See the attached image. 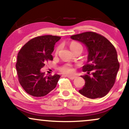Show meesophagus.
Returning a JSON list of instances; mask_svg holds the SVG:
<instances>
[{
  "mask_svg": "<svg viewBox=\"0 0 129 129\" xmlns=\"http://www.w3.org/2000/svg\"><path fill=\"white\" fill-rule=\"evenodd\" d=\"M66 76L68 77V78L70 79H74L75 78H76V76H73V75H66Z\"/></svg>",
  "mask_w": 129,
  "mask_h": 129,
  "instance_id": "esophagus-1",
  "label": "esophagus"
}]
</instances>
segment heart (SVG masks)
I'll return each mask as SVG.
<instances>
[{"label":"heart","mask_w":129,"mask_h":129,"mask_svg":"<svg viewBox=\"0 0 129 129\" xmlns=\"http://www.w3.org/2000/svg\"><path fill=\"white\" fill-rule=\"evenodd\" d=\"M70 48L71 50L73 51L74 50L77 49V48H82V47L81 44H79V43L76 42H72L70 44ZM59 50V47H58V48H57L56 51H58ZM60 70L64 73H72V72H73V69L70 64L67 63V64H66L64 65V66H63L62 67H61L60 68Z\"/></svg>","instance_id":"heart-1"}]
</instances>
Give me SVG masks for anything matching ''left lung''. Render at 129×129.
I'll return each mask as SVG.
<instances>
[{"label": "left lung", "mask_w": 129, "mask_h": 129, "mask_svg": "<svg viewBox=\"0 0 129 129\" xmlns=\"http://www.w3.org/2000/svg\"><path fill=\"white\" fill-rule=\"evenodd\" d=\"M70 38L84 44L88 51L87 64L82 67L87 75L81 76L85 85L79 92L90 99L104 97L113 86L119 69L116 49L105 37L94 32L82 33Z\"/></svg>", "instance_id": "obj_1"}]
</instances>
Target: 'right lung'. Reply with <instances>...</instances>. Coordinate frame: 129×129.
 Returning <instances> with one entry per match:
<instances>
[{"mask_svg": "<svg viewBox=\"0 0 129 129\" xmlns=\"http://www.w3.org/2000/svg\"><path fill=\"white\" fill-rule=\"evenodd\" d=\"M60 37L45 35L36 37L23 46L17 54L16 67L22 88L30 95H47L56 87L60 75L44 76L41 69L48 60H52L51 53Z\"/></svg>", "mask_w": 129, "mask_h": 129, "instance_id": "add662e5", "label": "right lung"}]
</instances>
